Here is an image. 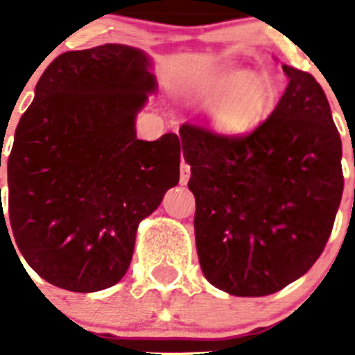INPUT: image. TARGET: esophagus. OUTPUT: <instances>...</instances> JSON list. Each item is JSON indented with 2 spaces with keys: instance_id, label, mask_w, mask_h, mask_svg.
I'll list each match as a JSON object with an SVG mask.
<instances>
[{
  "instance_id": "obj_1",
  "label": "esophagus",
  "mask_w": 355,
  "mask_h": 355,
  "mask_svg": "<svg viewBox=\"0 0 355 355\" xmlns=\"http://www.w3.org/2000/svg\"><path fill=\"white\" fill-rule=\"evenodd\" d=\"M189 175H191V169H189V166L184 162L182 158V164H180V184H188L189 180Z\"/></svg>"
}]
</instances>
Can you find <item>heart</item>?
<instances>
[{
    "instance_id": "1",
    "label": "heart",
    "mask_w": 355,
    "mask_h": 355,
    "mask_svg": "<svg viewBox=\"0 0 355 355\" xmlns=\"http://www.w3.org/2000/svg\"><path fill=\"white\" fill-rule=\"evenodd\" d=\"M195 99L200 107L214 108L211 118L223 136L237 138L261 121L272 101V90L261 77L247 75L239 66H227L195 88Z\"/></svg>"
}]
</instances>
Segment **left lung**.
<instances>
[{
	"label": "left lung",
	"mask_w": 355,
	"mask_h": 355,
	"mask_svg": "<svg viewBox=\"0 0 355 355\" xmlns=\"http://www.w3.org/2000/svg\"><path fill=\"white\" fill-rule=\"evenodd\" d=\"M287 88L269 118L228 138L184 123L195 243L217 289L265 297L306 275L331 234L343 197L341 136L313 75L282 66Z\"/></svg>",
	"instance_id": "left-lung-1"
}]
</instances>
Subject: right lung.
Wrapping results in <instances>:
<instances>
[{"instance_id": "obj_1", "label": "right lung", "mask_w": 355, "mask_h": 355, "mask_svg": "<svg viewBox=\"0 0 355 355\" xmlns=\"http://www.w3.org/2000/svg\"><path fill=\"white\" fill-rule=\"evenodd\" d=\"M156 88L149 55L123 44L62 53L36 83L7 160L0 230L53 286L94 293L118 284L138 225L178 184L177 134L136 138V116Z\"/></svg>"}]
</instances>
